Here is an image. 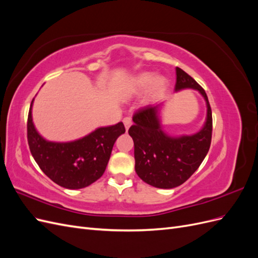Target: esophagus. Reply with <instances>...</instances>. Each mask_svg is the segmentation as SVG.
Segmentation results:
<instances>
[{
  "label": "esophagus",
  "instance_id": "esophagus-1",
  "mask_svg": "<svg viewBox=\"0 0 258 258\" xmlns=\"http://www.w3.org/2000/svg\"><path fill=\"white\" fill-rule=\"evenodd\" d=\"M122 122H123V124H124V128H126V130H128L129 127L132 124V118H131L130 116L124 117V118L122 119Z\"/></svg>",
  "mask_w": 258,
  "mask_h": 258
}]
</instances>
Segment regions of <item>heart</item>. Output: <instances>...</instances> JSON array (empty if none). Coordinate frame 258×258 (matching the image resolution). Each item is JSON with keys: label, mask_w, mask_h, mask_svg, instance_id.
<instances>
[{"label": "heart", "mask_w": 258, "mask_h": 258, "mask_svg": "<svg viewBox=\"0 0 258 258\" xmlns=\"http://www.w3.org/2000/svg\"><path fill=\"white\" fill-rule=\"evenodd\" d=\"M151 86H153L154 93H159L165 88V81L155 79V75L152 73L140 74L134 81V90L137 92H143Z\"/></svg>", "instance_id": "obj_1"}]
</instances>
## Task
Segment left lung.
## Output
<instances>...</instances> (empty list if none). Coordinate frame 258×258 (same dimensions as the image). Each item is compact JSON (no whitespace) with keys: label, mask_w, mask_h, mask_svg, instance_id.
<instances>
[{"label":"left lung","mask_w":258,"mask_h":258,"mask_svg":"<svg viewBox=\"0 0 258 258\" xmlns=\"http://www.w3.org/2000/svg\"><path fill=\"white\" fill-rule=\"evenodd\" d=\"M175 91L197 89L208 107L205 127L194 136L172 138L161 130L158 105H146L134 114L135 124L129 135L135 143L136 172L147 184L158 188H173L186 182L207 156L212 140V111L205 89L182 69L176 67Z\"/></svg>","instance_id":"obj_1"}]
</instances>
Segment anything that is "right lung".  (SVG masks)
I'll return each instance as SVG.
<instances>
[{"label":"right lung","mask_w":258,"mask_h":258,"mask_svg":"<svg viewBox=\"0 0 258 258\" xmlns=\"http://www.w3.org/2000/svg\"><path fill=\"white\" fill-rule=\"evenodd\" d=\"M32 103L33 100L27 122L28 144L43 172L51 181L69 189L84 188L102 176L115 141L126 131L123 123L98 128L73 142H49L34 128L31 115Z\"/></svg>","instance_id":"add662e5"}]
</instances>
